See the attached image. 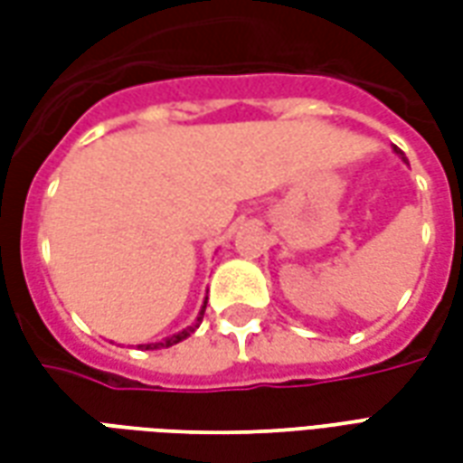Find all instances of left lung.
Segmentation results:
<instances>
[{
  "instance_id": "left-lung-1",
  "label": "left lung",
  "mask_w": 463,
  "mask_h": 463,
  "mask_svg": "<svg viewBox=\"0 0 463 463\" xmlns=\"http://www.w3.org/2000/svg\"><path fill=\"white\" fill-rule=\"evenodd\" d=\"M399 153V151H397ZM402 158H404V156H402ZM404 161H407V158H404Z\"/></svg>"
}]
</instances>
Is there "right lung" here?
Instances as JSON below:
<instances>
[{"instance_id": "1", "label": "right lung", "mask_w": 463, "mask_h": 463, "mask_svg": "<svg viewBox=\"0 0 463 463\" xmlns=\"http://www.w3.org/2000/svg\"><path fill=\"white\" fill-rule=\"evenodd\" d=\"M203 312H205V302H203V307H201V315H198V320L193 322L191 327H185L183 332H178V335H171L168 340H163V342H153V345H138V347H146V349H161V347H173V345H178V342H183L185 337H191L193 332L198 330L201 327V322H203Z\"/></svg>"}]
</instances>
